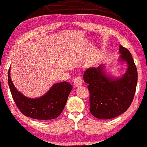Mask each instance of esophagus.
Returning a JSON list of instances; mask_svg holds the SVG:
<instances>
[{
    "label": "esophagus",
    "mask_w": 147,
    "mask_h": 147,
    "mask_svg": "<svg viewBox=\"0 0 147 147\" xmlns=\"http://www.w3.org/2000/svg\"><path fill=\"white\" fill-rule=\"evenodd\" d=\"M74 86L76 87H80L83 84V80L80 76H76L74 80Z\"/></svg>",
    "instance_id": "obj_1"
}]
</instances>
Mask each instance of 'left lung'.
I'll list each match as a JSON object with an SVG mask.
<instances>
[{
	"label": "left lung",
	"instance_id": "left-lung-1",
	"mask_svg": "<svg viewBox=\"0 0 147 147\" xmlns=\"http://www.w3.org/2000/svg\"><path fill=\"white\" fill-rule=\"evenodd\" d=\"M121 61L127 63L125 74L118 79L107 77L103 67L89 68L83 74L90 92V111L99 119H111L122 114L130 107L137 83V70L127 48L119 47Z\"/></svg>",
	"mask_w": 147,
	"mask_h": 147
}]
</instances>
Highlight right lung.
Masks as SVG:
<instances>
[{"mask_svg":"<svg viewBox=\"0 0 147 147\" xmlns=\"http://www.w3.org/2000/svg\"><path fill=\"white\" fill-rule=\"evenodd\" d=\"M8 71V85L12 98L17 108L24 116L37 120L55 119L61 114L65 107L72 86L64 81L56 83L45 95L40 98L30 99L17 90Z\"/></svg>","mask_w":147,"mask_h":147,"instance_id":"1","label":"right lung"}]
</instances>
